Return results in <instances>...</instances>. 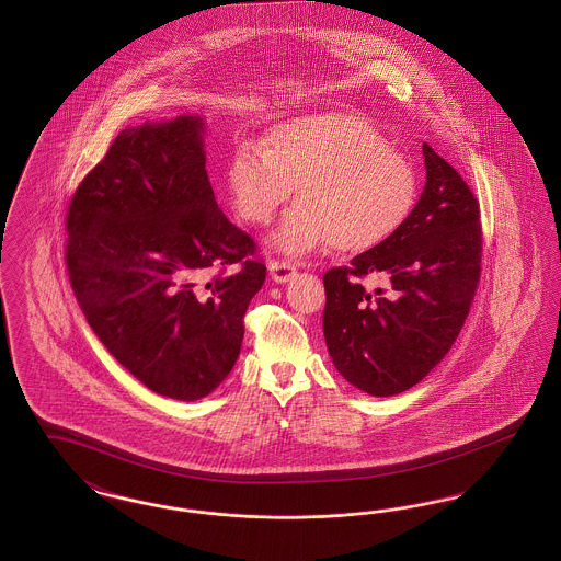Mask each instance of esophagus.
I'll list each match as a JSON object with an SVG mask.
<instances>
[{
  "label": "esophagus",
  "mask_w": 561,
  "mask_h": 561,
  "mask_svg": "<svg viewBox=\"0 0 561 561\" xmlns=\"http://www.w3.org/2000/svg\"><path fill=\"white\" fill-rule=\"evenodd\" d=\"M268 275H271V279H273V282L284 284V282H290L294 275H296V267H294L290 261L271 259V261H268Z\"/></svg>",
  "instance_id": "esophagus-1"
}]
</instances>
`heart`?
Returning <instances> with one entry per match:
<instances>
[{"label": "heart", "instance_id": "1", "mask_svg": "<svg viewBox=\"0 0 561 561\" xmlns=\"http://www.w3.org/2000/svg\"><path fill=\"white\" fill-rule=\"evenodd\" d=\"M225 183L236 214L267 225L293 197L271 236L286 254L325 243L362 252L393 236L416 202V172L373 124L351 113H316L286 119L265 136V149L240 142Z\"/></svg>", "mask_w": 561, "mask_h": 561}]
</instances>
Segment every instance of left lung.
<instances>
[{"label": "left lung", "mask_w": 561, "mask_h": 561, "mask_svg": "<svg viewBox=\"0 0 561 561\" xmlns=\"http://www.w3.org/2000/svg\"><path fill=\"white\" fill-rule=\"evenodd\" d=\"M427 183L400 229L325 271L323 336L336 370L376 398L423 380L450 351L480 284V202L448 161L423 145ZM380 272L390 286L368 294Z\"/></svg>", "instance_id": "obj_1"}]
</instances>
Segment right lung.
<instances>
[{
  "instance_id": "obj_1",
  "label": "right lung",
  "mask_w": 561,
  "mask_h": 561,
  "mask_svg": "<svg viewBox=\"0 0 561 561\" xmlns=\"http://www.w3.org/2000/svg\"><path fill=\"white\" fill-rule=\"evenodd\" d=\"M202 133L195 115L122 130L65 220L69 282L90 328L147 389L183 401L233 370L267 275L256 241L214 199Z\"/></svg>"
}]
</instances>
